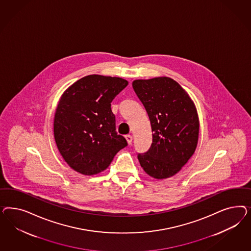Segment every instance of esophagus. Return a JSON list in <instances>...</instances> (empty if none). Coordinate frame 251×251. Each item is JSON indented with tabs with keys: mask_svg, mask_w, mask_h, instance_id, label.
I'll list each match as a JSON object with an SVG mask.
<instances>
[{
	"mask_svg": "<svg viewBox=\"0 0 251 251\" xmlns=\"http://www.w3.org/2000/svg\"><path fill=\"white\" fill-rule=\"evenodd\" d=\"M125 138H126V140H127L128 144H129V145H131V143H132V136L128 134V135H126V136H125Z\"/></svg>",
	"mask_w": 251,
	"mask_h": 251,
	"instance_id": "34e87169",
	"label": "esophagus"
}]
</instances>
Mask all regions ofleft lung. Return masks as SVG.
<instances>
[{
    "label": "left lung",
    "instance_id": "1",
    "mask_svg": "<svg viewBox=\"0 0 251 251\" xmlns=\"http://www.w3.org/2000/svg\"><path fill=\"white\" fill-rule=\"evenodd\" d=\"M152 127L149 150L138 153L145 172L157 179L176 174L195 152L199 118L188 93L169 77L132 82Z\"/></svg>",
    "mask_w": 251,
    "mask_h": 251
}]
</instances>
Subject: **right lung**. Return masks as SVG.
Here are the masks:
<instances>
[{
	"label": "right lung",
	"mask_w": 251,
	"mask_h": 251,
	"mask_svg": "<svg viewBox=\"0 0 251 251\" xmlns=\"http://www.w3.org/2000/svg\"><path fill=\"white\" fill-rule=\"evenodd\" d=\"M128 81L111 76H84L63 93L54 117V138L61 156L83 175L104 171L127 146L116 131L111 102Z\"/></svg>",
	"instance_id": "add662e5"
}]
</instances>
